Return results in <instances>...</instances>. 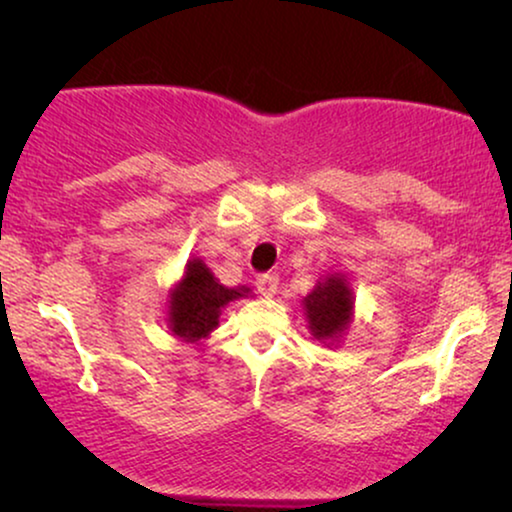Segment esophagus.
I'll list each match as a JSON object with an SVG mask.
<instances>
[{"mask_svg":"<svg viewBox=\"0 0 512 512\" xmlns=\"http://www.w3.org/2000/svg\"><path fill=\"white\" fill-rule=\"evenodd\" d=\"M277 286H279V275H275V272H263V275L256 277V289L265 298L275 296Z\"/></svg>","mask_w":512,"mask_h":512,"instance_id":"1","label":"esophagus"}]
</instances>
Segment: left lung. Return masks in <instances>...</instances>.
Returning a JSON list of instances; mask_svg holds the SVG:
<instances>
[{
    "instance_id": "1",
    "label": "left lung",
    "mask_w": 512,
    "mask_h": 512,
    "mask_svg": "<svg viewBox=\"0 0 512 512\" xmlns=\"http://www.w3.org/2000/svg\"><path fill=\"white\" fill-rule=\"evenodd\" d=\"M352 293L340 277H328L305 298L307 319L314 338L326 340L333 338L347 326L349 314H352Z\"/></svg>"
}]
</instances>
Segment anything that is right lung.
<instances>
[{"label":"right lung","mask_w":512,"mask_h":512,"mask_svg":"<svg viewBox=\"0 0 512 512\" xmlns=\"http://www.w3.org/2000/svg\"><path fill=\"white\" fill-rule=\"evenodd\" d=\"M247 289H228L214 282L212 272L202 261L188 265L179 289L170 300L172 333L186 340H200L219 324V312L233 298H240Z\"/></svg>","instance_id":"1"}]
</instances>
